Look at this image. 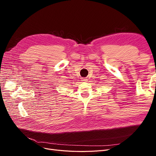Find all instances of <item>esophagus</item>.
Wrapping results in <instances>:
<instances>
[{
  "mask_svg": "<svg viewBox=\"0 0 156 156\" xmlns=\"http://www.w3.org/2000/svg\"><path fill=\"white\" fill-rule=\"evenodd\" d=\"M81 81H82L83 82H87V79H86V78H82V79H81Z\"/></svg>",
  "mask_w": 156,
  "mask_h": 156,
  "instance_id": "obj_1",
  "label": "esophagus"
}]
</instances>
